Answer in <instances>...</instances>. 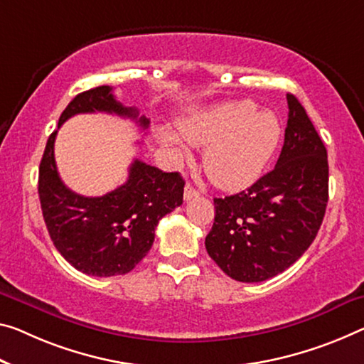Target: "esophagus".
I'll return each mask as SVG.
<instances>
[{"label": "esophagus", "mask_w": 364, "mask_h": 364, "mask_svg": "<svg viewBox=\"0 0 364 364\" xmlns=\"http://www.w3.org/2000/svg\"><path fill=\"white\" fill-rule=\"evenodd\" d=\"M198 195H200L198 190L193 188L192 186H190V183H187L186 188H183V198H186V200H192L195 197H198Z\"/></svg>", "instance_id": "esophagus-1"}]
</instances>
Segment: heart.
I'll use <instances>...</instances> for the list:
<instances>
[{"label":"heart","instance_id":"obj_1","mask_svg":"<svg viewBox=\"0 0 364 364\" xmlns=\"http://www.w3.org/2000/svg\"><path fill=\"white\" fill-rule=\"evenodd\" d=\"M282 122L252 100L226 102L198 112L178 124V133L161 130V139L177 156L188 154L186 141L206 146L203 169L225 190L250 187L264 174L282 139Z\"/></svg>","mask_w":364,"mask_h":364}]
</instances>
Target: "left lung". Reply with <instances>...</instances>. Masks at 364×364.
I'll list each match as a JSON object with an SVG mask.
<instances>
[{"mask_svg":"<svg viewBox=\"0 0 364 364\" xmlns=\"http://www.w3.org/2000/svg\"><path fill=\"white\" fill-rule=\"evenodd\" d=\"M275 169L215 198L206 252L236 282L259 283L291 267L316 239L328 200L327 149L293 94Z\"/></svg>","mask_w":364,"mask_h":364,"instance_id":"obj_1","label":"left lung"}]
</instances>
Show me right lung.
Wrapping results in <instances>:
<instances>
[{
	"mask_svg": "<svg viewBox=\"0 0 364 364\" xmlns=\"http://www.w3.org/2000/svg\"><path fill=\"white\" fill-rule=\"evenodd\" d=\"M107 112L135 120L146 130L149 120L138 117L114 97L110 86L85 91L63 110L58 128L76 114ZM50 135L38 167L42 215L55 247L66 262L86 275L115 277L132 272L154 242L161 218L183 201V178L135 159L124 186L102 197H82L65 186L55 163V138Z\"/></svg>",
	"mask_w": 364,
	"mask_h": 364,
	"instance_id": "add662e5",
	"label": "right lung"
}]
</instances>
